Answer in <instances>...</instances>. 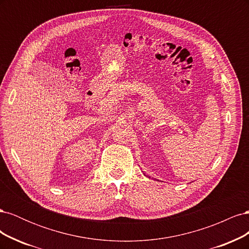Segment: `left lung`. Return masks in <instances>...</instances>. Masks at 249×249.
I'll return each mask as SVG.
<instances>
[{
  "mask_svg": "<svg viewBox=\"0 0 249 249\" xmlns=\"http://www.w3.org/2000/svg\"><path fill=\"white\" fill-rule=\"evenodd\" d=\"M143 175H144V176H145V173H143ZM145 177H147V176H145Z\"/></svg>",
  "mask_w": 249,
  "mask_h": 249,
  "instance_id": "obj_1",
  "label": "left lung"
}]
</instances>
